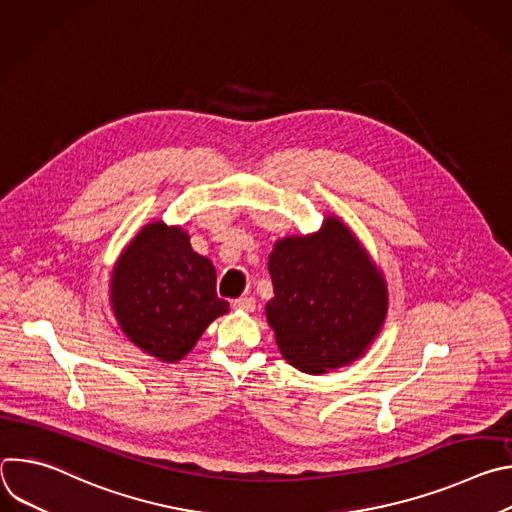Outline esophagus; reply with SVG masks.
<instances>
[{
	"instance_id": "34e87169",
	"label": "esophagus",
	"mask_w": 512,
	"mask_h": 512,
	"mask_svg": "<svg viewBox=\"0 0 512 512\" xmlns=\"http://www.w3.org/2000/svg\"><path fill=\"white\" fill-rule=\"evenodd\" d=\"M233 306L243 312H255V300L251 296H241L239 300L233 302Z\"/></svg>"
}]
</instances>
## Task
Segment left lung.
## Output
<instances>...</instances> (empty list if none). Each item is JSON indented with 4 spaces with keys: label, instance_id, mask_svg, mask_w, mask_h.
<instances>
[{
    "label": "left lung",
    "instance_id": "obj_1",
    "mask_svg": "<svg viewBox=\"0 0 512 512\" xmlns=\"http://www.w3.org/2000/svg\"><path fill=\"white\" fill-rule=\"evenodd\" d=\"M267 267L273 298L265 316L291 367L324 375L367 354L385 326L389 289L340 216L326 214L316 233L275 241Z\"/></svg>",
    "mask_w": 512,
    "mask_h": 512
}]
</instances>
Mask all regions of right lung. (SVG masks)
Returning <instances> with one entry per match:
<instances>
[{
    "instance_id": "right-lung-1",
    "label": "right lung",
    "mask_w": 512,
    "mask_h": 512,
    "mask_svg": "<svg viewBox=\"0 0 512 512\" xmlns=\"http://www.w3.org/2000/svg\"><path fill=\"white\" fill-rule=\"evenodd\" d=\"M216 271L180 225H143L117 257L109 279L113 316L139 350L182 360L202 332L229 312L216 296Z\"/></svg>"
}]
</instances>
